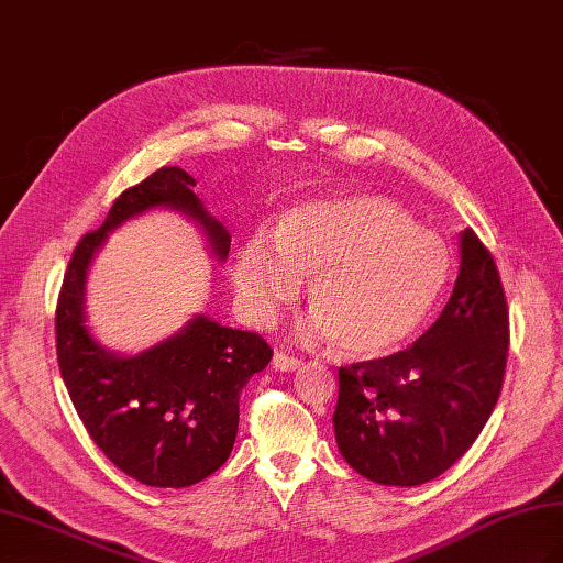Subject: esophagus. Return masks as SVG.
Listing matches in <instances>:
<instances>
[{
    "instance_id": "obj_1",
    "label": "esophagus",
    "mask_w": 563,
    "mask_h": 563,
    "mask_svg": "<svg viewBox=\"0 0 563 563\" xmlns=\"http://www.w3.org/2000/svg\"><path fill=\"white\" fill-rule=\"evenodd\" d=\"M273 367L280 369V373H292V369L302 367V361H300V357H295V355H288V353H275L273 355Z\"/></svg>"
}]
</instances>
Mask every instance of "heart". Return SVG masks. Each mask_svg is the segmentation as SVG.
<instances>
[{
    "label": "heart",
    "instance_id": "obj_1",
    "mask_svg": "<svg viewBox=\"0 0 563 563\" xmlns=\"http://www.w3.org/2000/svg\"><path fill=\"white\" fill-rule=\"evenodd\" d=\"M450 251L379 196H336L292 208L275 230L239 251L234 283L251 319L271 321L309 280V339L343 357L377 361L409 345L450 280Z\"/></svg>",
    "mask_w": 563,
    "mask_h": 563
}]
</instances>
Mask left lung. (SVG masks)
<instances>
[{
    "mask_svg": "<svg viewBox=\"0 0 563 563\" xmlns=\"http://www.w3.org/2000/svg\"><path fill=\"white\" fill-rule=\"evenodd\" d=\"M460 256L450 300L421 339L339 369V450L375 484L418 486L448 472L498 401L510 341L504 285L472 230L460 234Z\"/></svg>",
    "mask_w": 563,
    "mask_h": 563,
    "instance_id": "left-lung-1",
    "label": "left lung"
}]
</instances>
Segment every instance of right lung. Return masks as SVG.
<instances>
[{"label":"right lung","mask_w":563,"mask_h":563,"mask_svg":"<svg viewBox=\"0 0 563 563\" xmlns=\"http://www.w3.org/2000/svg\"><path fill=\"white\" fill-rule=\"evenodd\" d=\"M194 186L188 172L162 166L123 190L99 230L79 239L55 312L59 373L84 428L118 470L157 488L194 486L220 470L234 448L239 394L273 357L258 333L206 314L137 355H118L91 336L84 314L87 273L106 236L125 220L172 208L200 224L214 258L230 254V232Z\"/></svg>","instance_id":"obj_1"}]
</instances>
